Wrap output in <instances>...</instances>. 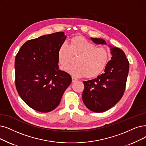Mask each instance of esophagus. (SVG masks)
Returning <instances> with one entry per match:
<instances>
[{"instance_id":"obj_1","label":"esophagus","mask_w":146,"mask_h":146,"mask_svg":"<svg viewBox=\"0 0 146 146\" xmlns=\"http://www.w3.org/2000/svg\"><path fill=\"white\" fill-rule=\"evenodd\" d=\"M72 82H74V81H76L77 80V79L75 78V77H74V76H72Z\"/></svg>"}]
</instances>
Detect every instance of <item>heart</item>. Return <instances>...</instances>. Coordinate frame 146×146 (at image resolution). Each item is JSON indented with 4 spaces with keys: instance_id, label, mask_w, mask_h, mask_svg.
Returning <instances> with one entry per match:
<instances>
[{
    "instance_id": "obj_1",
    "label": "heart",
    "mask_w": 146,
    "mask_h": 146,
    "mask_svg": "<svg viewBox=\"0 0 146 146\" xmlns=\"http://www.w3.org/2000/svg\"><path fill=\"white\" fill-rule=\"evenodd\" d=\"M73 56L75 64L69 65L64 70L74 76L91 78L100 74L108 60V50L103 46L96 45L82 37L72 38L69 44L63 42L58 50V61L65 66L71 60Z\"/></svg>"
}]
</instances>
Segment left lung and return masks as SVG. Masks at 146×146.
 I'll return each mask as SVG.
<instances>
[{
    "instance_id": "1",
    "label": "left lung",
    "mask_w": 146,
    "mask_h": 146,
    "mask_svg": "<svg viewBox=\"0 0 146 146\" xmlns=\"http://www.w3.org/2000/svg\"><path fill=\"white\" fill-rule=\"evenodd\" d=\"M91 39L96 44H106L100 38ZM110 46L111 57L104 72L95 79L83 81V101L93 112L102 113L109 110L120 100L125 92L129 63L123 50Z\"/></svg>"
}]
</instances>
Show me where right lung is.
Listing matches in <instances>:
<instances>
[{"instance_id":"1","label":"right lung","mask_w":146,"mask_h":146,"mask_svg":"<svg viewBox=\"0 0 146 146\" xmlns=\"http://www.w3.org/2000/svg\"><path fill=\"white\" fill-rule=\"evenodd\" d=\"M64 32L46 35L27 40L15 59L16 89L32 109L42 113L54 110L72 78L59 69L57 53L65 40Z\"/></svg>"}]
</instances>
